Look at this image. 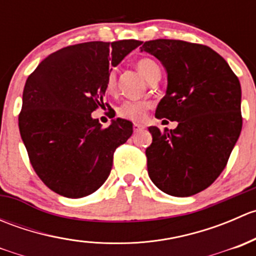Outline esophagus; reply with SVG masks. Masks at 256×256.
Segmentation results:
<instances>
[{
  "label": "esophagus",
  "instance_id": "1",
  "mask_svg": "<svg viewBox=\"0 0 256 256\" xmlns=\"http://www.w3.org/2000/svg\"><path fill=\"white\" fill-rule=\"evenodd\" d=\"M144 126L141 125V124H134V131L135 132H140L141 130H144Z\"/></svg>",
  "mask_w": 256,
  "mask_h": 256
}]
</instances>
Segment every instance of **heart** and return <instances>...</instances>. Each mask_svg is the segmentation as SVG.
I'll return each mask as SVG.
<instances>
[{"instance_id":"1","label":"heart","mask_w":256,"mask_h":256,"mask_svg":"<svg viewBox=\"0 0 256 256\" xmlns=\"http://www.w3.org/2000/svg\"><path fill=\"white\" fill-rule=\"evenodd\" d=\"M136 68L141 74L148 80L154 76V73L160 72L158 66L156 62H154L150 58H141L136 62ZM116 84V76L112 72H110L106 76V82H105V88H106L108 92H112L115 89ZM150 108V102H144V100H128L124 102L118 108V115L120 118H128L132 121H141L144 120L146 116L147 110Z\"/></svg>"}]
</instances>
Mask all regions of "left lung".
<instances>
[{
  "label": "left lung",
  "instance_id": "1",
  "mask_svg": "<svg viewBox=\"0 0 256 256\" xmlns=\"http://www.w3.org/2000/svg\"><path fill=\"white\" fill-rule=\"evenodd\" d=\"M140 49L156 56L167 73L166 95L154 115L178 124L164 132L157 126L148 128V176L167 194L193 196L218 178L240 136L239 79L223 56L207 46L154 40Z\"/></svg>",
  "mask_w": 256,
  "mask_h": 256
}]
</instances>
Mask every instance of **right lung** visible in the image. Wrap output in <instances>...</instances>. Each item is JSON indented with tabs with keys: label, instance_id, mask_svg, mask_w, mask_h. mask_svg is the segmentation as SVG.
I'll return each instance as SVG.
<instances>
[{
	"label": "right lung",
	"instance_id": "obj_1",
	"mask_svg": "<svg viewBox=\"0 0 256 256\" xmlns=\"http://www.w3.org/2000/svg\"><path fill=\"white\" fill-rule=\"evenodd\" d=\"M140 44L126 40L69 46L28 76L18 126L36 174L53 192L82 198L109 177L114 152L132 135V122L118 118L102 128L92 112L104 105L110 68Z\"/></svg>",
	"mask_w": 256,
	"mask_h": 256
}]
</instances>
